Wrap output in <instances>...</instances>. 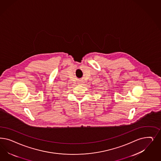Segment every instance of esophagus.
<instances>
[{"label": "esophagus", "mask_w": 161, "mask_h": 161, "mask_svg": "<svg viewBox=\"0 0 161 161\" xmlns=\"http://www.w3.org/2000/svg\"><path fill=\"white\" fill-rule=\"evenodd\" d=\"M80 84H81V85H82V83H80Z\"/></svg>", "instance_id": "1"}]
</instances>
